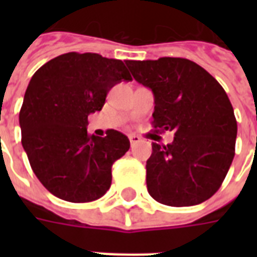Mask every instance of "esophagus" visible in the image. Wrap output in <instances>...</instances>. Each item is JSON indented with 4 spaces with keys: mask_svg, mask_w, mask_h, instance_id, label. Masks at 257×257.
<instances>
[{
    "mask_svg": "<svg viewBox=\"0 0 257 257\" xmlns=\"http://www.w3.org/2000/svg\"><path fill=\"white\" fill-rule=\"evenodd\" d=\"M129 141H131V145H136L137 143H140L141 141V137L140 136H137V135H131L129 136Z\"/></svg>",
    "mask_w": 257,
    "mask_h": 257,
    "instance_id": "esophagus-1",
    "label": "esophagus"
}]
</instances>
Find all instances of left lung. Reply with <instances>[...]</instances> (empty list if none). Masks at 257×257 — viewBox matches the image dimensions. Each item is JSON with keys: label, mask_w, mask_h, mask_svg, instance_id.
<instances>
[{"label": "left lung", "mask_w": 257, "mask_h": 257, "mask_svg": "<svg viewBox=\"0 0 257 257\" xmlns=\"http://www.w3.org/2000/svg\"><path fill=\"white\" fill-rule=\"evenodd\" d=\"M155 96L152 125L173 143H152L147 161L149 195L169 207H191L221 187L235 156L237 122L227 93L196 62L180 57L125 61Z\"/></svg>", "instance_id": "1"}]
</instances>
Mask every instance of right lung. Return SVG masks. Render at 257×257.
<instances>
[{"mask_svg": "<svg viewBox=\"0 0 257 257\" xmlns=\"http://www.w3.org/2000/svg\"><path fill=\"white\" fill-rule=\"evenodd\" d=\"M122 80L132 76L121 60L76 52L48 61L30 80L20 110L21 143L34 175L58 199L88 203L110 187L113 163L131 143L114 129L89 135L86 125Z\"/></svg>", "mask_w": 257, "mask_h": 257, "instance_id": "right-lung-1", "label": "right lung"}]
</instances>
